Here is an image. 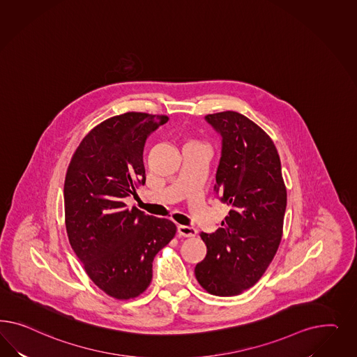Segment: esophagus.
Masks as SVG:
<instances>
[{
	"instance_id": "34e87169",
	"label": "esophagus",
	"mask_w": 357,
	"mask_h": 357,
	"mask_svg": "<svg viewBox=\"0 0 357 357\" xmlns=\"http://www.w3.org/2000/svg\"><path fill=\"white\" fill-rule=\"evenodd\" d=\"M196 229L195 227H184V225H179L178 227V234L181 236V237L185 238H192L196 236Z\"/></svg>"
}]
</instances>
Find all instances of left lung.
<instances>
[{"label": "left lung", "mask_w": 357, "mask_h": 357, "mask_svg": "<svg viewBox=\"0 0 357 357\" xmlns=\"http://www.w3.org/2000/svg\"><path fill=\"white\" fill-rule=\"evenodd\" d=\"M206 120L222 137L213 192L230 211L216 233H200L206 257L195 276L206 292L230 297L255 285L279 249L287 188L278 149L258 124L236 111Z\"/></svg>", "instance_id": "left-lung-1"}]
</instances>
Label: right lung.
<instances>
[{"instance_id":"right-lung-1","label":"right lung","mask_w":357,"mask_h":357,"mask_svg":"<svg viewBox=\"0 0 357 357\" xmlns=\"http://www.w3.org/2000/svg\"><path fill=\"white\" fill-rule=\"evenodd\" d=\"M167 120L126 112L102 121L82 139L65 175L69 243L98 288L121 301L146 291L154 257L176 233L173 221L124 203L145 183L146 137Z\"/></svg>"}]
</instances>
